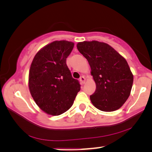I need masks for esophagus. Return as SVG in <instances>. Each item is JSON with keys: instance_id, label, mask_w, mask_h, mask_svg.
<instances>
[{"instance_id": "34e87169", "label": "esophagus", "mask_w": 152, "mask_h": 152, "mask_svg": "<svg viewBox=\"0 0 152 152\" xmlns=\"http://www.w3.org/2000/svg\"><path fill=\"white\" fill-rule=\"evenodd\" d=\"M85 77L84 76H82L80 78V82H81V84H84V83H85Z\"/></svg>"}]
</instances>
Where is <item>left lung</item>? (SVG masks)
Here are the masks:
<instances>
[{
  "mask_svg": "<svg viewBox=\"0 0 152 152\" xmlns=\"http://www.w3.org/2000/svg\"><path fill=\"white\" fill-rule=\"evenodd\" d=\"M77 48L88 60L96 84L95 93L90 96L91 102L102 111L120 109L129 96L134 82L126 59L103 42L84 41Z\"/></svg>",
  "mask_w": 152,
  "mask_h": 152,
  "instance_id": "obj_1",
  "label": "left lung"
}]
</instances>
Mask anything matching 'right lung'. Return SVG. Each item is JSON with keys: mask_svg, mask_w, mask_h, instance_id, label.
I'll return each instance as SVG.
<instances>
[{"mask_svg": "<svg viewBox=\"0 0 152 152\" xmlns=\"http://www.w3.org/2000/svg\"><path fill=\"white\" fill-rule=\"evenodd\" d=\"M74 43L55 41L40 50L33 59L29 72V88L39 108L59 115L68 111L80 91L66 64Z\"/></svg>", "mask_w": 152, "mask_h": 152, "instance_id": "obj_1", "label": "right lung"}]
</instances>
